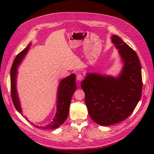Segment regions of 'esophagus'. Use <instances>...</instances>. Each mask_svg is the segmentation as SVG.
Returning a JSON list of instances; mask_svg holds the SVG:
<instances>
[{
	"label": "esophagus",
	"mask_w": 154,
	"mask_h": 154,
	"mask_svg": "<svg viewBox=\"0 0 154 154\" xmlns=\"http://www.w3.org/2000/svg\"><path fill=\"white\" fill-rule=\"evenodd\" d=\"M83 76L82 75V74H77V76H76V80H77L80 82V81H82L83 80Z\"/></svg>",
	"instance_id": "esophagus-1"
}]
</instances>
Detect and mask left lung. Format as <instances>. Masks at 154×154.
I'll return each instance as SVG.
<instances>
[{
  "instance_id": "1",
  "label": "left lung",
  "mask_w": 154,
  "mask_h": 154,
  "mask_svg": "<svg viewBox=\"0 0 154 154\" xmlns=\"http://www.w3.org/2000/svg\"><path fill=\"white\" fill-rule=\"evenodd\" d=\"M123 63L117 76L88 72L81 83L88 113L97 124L109 126L127 119L142 94L141 66L136 52L117 35L111 36Z\"/></svg>"
}]
</instances>
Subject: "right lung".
Segmentation results:
<instances>
[{
  "instance_id": "1",
  "label": "right lung",
  "mask_w": 154,
  "mask_h": 154,
  "mask_svg": "<svg viewBox=\"0 0 154 154\" xmlns=\"http://www.w3.org/2000/svg\"><path fill=\"white\" fill-rule=\"evenodd\" d=\"M31 45V43L28 44V45L24 50L22 51L17 56L15 59L14 60L11 69L10 76L11 98L15 109L20 114H22V111L17 88V79L18 74L17 68L22 61V60L25 57L27 51L30 48ZM76 90V83L75 74H72L66 78H63L62 80H60L58 87L57 96V113H56L52 122L48 125L45 126V127H39V126L33 125L29 122L31 124L33 125L35 127L37 128L43 129H54L59 127L60 125L63 123L67 118L72 96ZM26 119L28 120L27 119Z\"/></svg>"
}]
</instances>
